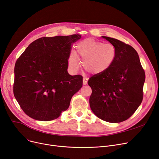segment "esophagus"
<instances>
[{
  "label": "esophagus",
  "instance_id": "34e87169",
  "mask_svg": "<svg viewBox=\"0 0 159 159\" xmlns=\"http://www.w3.org/2000/svg\"><path fill=\"white\" fill-rule=\"evenodd\" d=\"M87 82H88L87 79H86V78L83 79V85H86L87 84Z\"/></svg>",
  "mask_w": 159,
  "mask_h": 159
}]
</instances>
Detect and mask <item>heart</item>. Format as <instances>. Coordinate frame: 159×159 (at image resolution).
Masks as SVG:
<instances>
[{"mask_svg": "<svg viewBox=\"0 0 159 159\" xmlns=\"http://www.w3.org/2000/svg\"><path fill=\"white\" fill-rule=\"evenodd\" d=\"M77 52L82 60L83 66L89 73L97 75L109 69L116 57V48L110 43L87 38L77 45ZM75 52H71L69 64L74 70L80 66L79 58Z\"/></svg>", "mask_w": 159, "mask_h": 159, "instance_id": "obj_1", "label": "heart"}]
</instances>
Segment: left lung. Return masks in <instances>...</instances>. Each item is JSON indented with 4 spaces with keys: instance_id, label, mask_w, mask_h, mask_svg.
<instances>
[{
    "instance_id": "1",
    "label": "left lung",
    "mask_w": 159,
    "mask_h": 159,
    "mask_svg": "<svg viewBox=\"0 0 159 159\" xmlns=\"http://www.w3.org/2000/svg\"><path fill=\"white\" fill-rule=\"evenodd\" d=\"M102 37L116 48V57L109 69L89 79L88 84L92 89L89 105L99 119L118 123L128 119L143 101L145 72L132 46Z\"/></svg>"
}]
</instances>
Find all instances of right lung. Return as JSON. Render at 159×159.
I'll return each mask as SVG.
<instances>
[{
  "label": "right lung",
  "instance_id": "1",
  "mask_svg": "<svg viewBox=\"0 0 159 159\" xmlns=\"http://www.w3.org/2000/svg\"><path fill=\"white\" fill-rule=\"evenodd\" d=\"M80 38L79 34L39 38L16 60L13 94L30 117L57 119L82 88L81 75L71 76L67 71L71 46Z\"/></svg>",
  "mask_w": 159,
  "mask_h": 159
}]
</instances>
